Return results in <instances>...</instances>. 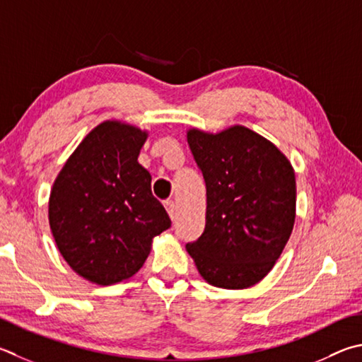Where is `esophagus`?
Returning a JSON list of instances; mask_svg holds the SVG:
<instances>
[{
	"label": "esophagus",
	"mask_w": 362,
	"mask_h": 362,
	"mask_svg": "<svg viewBox=\"0 0 362 362\" xmlns=\"http://www.w3.org/2000/svg\"><path fill=\"white\" fill-rule=\"evenodd\" d=\"M164 207H166V210H168V214H169L170 218L174 220V216H175V202H174L173 199L164 201Z\"/></svg>",
	"instance_id": "obj_1"
}]
</instances>
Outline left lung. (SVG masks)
<instances>
[{
	"mask_svg": "<svg viewBox=\"0 0 362 362\" xmlns=\"http://www.w3.org/2000/svg\"><path fill=\"white\" fill-rule=\"evenodd\" d=\"M187 141L206 180V228L187 244L201 277L244 290L271 272L296 218L291 163L266 137L242 124L220 133L192 128Z\"/></svg>",
	"mask_w": 362,
	"mask_h": 362,
	"instance_id": "left-lung-1",
	"label": "left lung"
}]
</instances>
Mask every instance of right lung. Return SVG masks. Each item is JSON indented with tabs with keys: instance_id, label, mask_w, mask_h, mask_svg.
<instances>
[{
	"instance_id": "obj_1",
	"label": "right lung",
	"mask_w": 362,
	"mask_h": 362,
	"mask_svg": "<svg viewBox=\"0 0 362 362\" xmlns=\"http://www.w3.org/2000/svg\"><path fill=\"white\" fill-rule=\"evenodd\" d=\"M148 137L106 120L83 137L57 175L49 223L64 261L96 285L127 280L144 266L170 218L152 194V175L137 156Z\"/></svg>"
}]
</instances>
